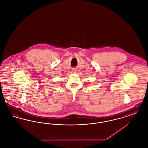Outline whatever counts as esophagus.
Wrapping results in <instances>:
<instances>
[{"label":"esophagus","mask_w":148,"mask_h":148,"mask_svg":"<svg viewBox=\"0 0 148 148\" xmlns=\"http://www.w3.org/2000/svg\"><path fill=\"white\" fill-rule=\"evenodd\" d=\"M77 71V69H75V68H73V69H72V71H73V73H75Z\"/></svg>","instance_id":"34e87169"}]
</instances>
